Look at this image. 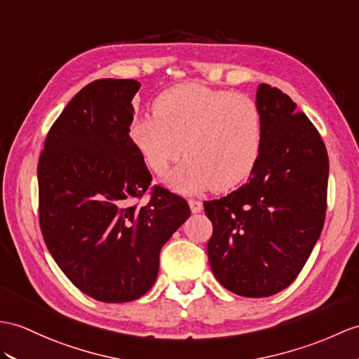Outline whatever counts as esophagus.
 I'll list each match as a JSON object with an SVG mask.
<instances>
[{
  "instance_id": "1",
  "label": "esophagus",
  "mask_w": 359,
  "mask_h": 359,
  "mask_svg": "<svg viewBox=\"0 0 359 359\" xmlns=\"http://www.w3.org/2000/svg\"><path fill=\"white\" fill-rule=\"evenodd\" d=\"M189 205H190V210H191V212H194V213L203 212V208H204L203 201H198V199H190V201H189Z\"/></svg>"
}]
</instances>
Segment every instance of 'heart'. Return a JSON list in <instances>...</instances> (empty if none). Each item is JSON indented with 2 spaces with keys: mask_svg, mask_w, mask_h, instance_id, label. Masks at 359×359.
Returning a JSON list of instances; mask_svg holds the SVG:
<instances>
[{
  "mask_svg": "<svg viewBox=\"0 0 359 359\" xmlns=\"http://www.w3.org/2000/svg\"><path fill=\"white\" fill-rule=\"evenodd\" d=\"M129 138L147 169L168 177L180 194L198 195L207 189L226 191L255 172L264 149V116L248 95L201 83L165 90L154 103V116L135 120Z\"/></svg>",
  "mask_w": 359,
  "mask_h": 359,
  "instance_id": "1",
  "label": "heart"
}]
</instances>
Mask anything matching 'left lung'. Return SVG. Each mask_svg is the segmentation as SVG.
I'll return each instance as SVG.
<instances>
[{
    "mask_svg": "<svg viewBox=\"0 0 359 359\" xmlns=\"http://www.w3.org/2000/svg\"><path fill=\"white\" fill-rule=\"evenodd\" d=\"M264 149L247 184L205 201L207 255L216 280L242 297L283 291L300 274L326 216L329 158L318 130L290 95L257 86Z\"/></svg>",
    "mask_w": 359,
    "mask_h": 359,
    "instance_id": "left-lung-1",
    "label": "left lung"
}]
</instances>
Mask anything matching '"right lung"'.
<instances>
[{
    "mask_svg": "<svg viewBox=\"0 0 359 359\" xmlns=\"http://www.w3.org/2000/svg\"><path fill=\"white\" fill-rule=\"evenodd\" d=\"M133 79H100L72 99L48 130L38 163L46 245L74 286L104 303L151 290L160 251L187 221V201L154 186L129 138Z\"/></svg>",
    "mask_w": 359,
    "mask_h": 359,
    "instance_id": "1",
    "label": "right lung"
}]
</instances>
